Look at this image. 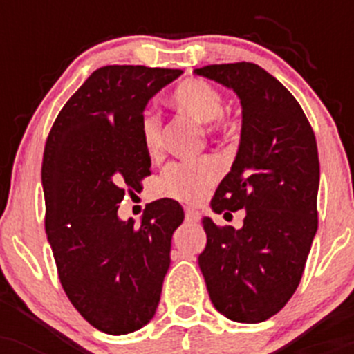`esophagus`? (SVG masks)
I'll return each instance as SVG.
<instances>
[{"instance_id":"obj_1","label":"esophagus","mask_w":354,"mask_h":354,"mask_svg":"<svg viewBox=\"0 0 354 354\" xmlns=\"http://www.w3.org/2000/svg\"><path fill=\"white\" fill-rule=\"evenodd\" d=\"M185 219H187L188 223H198V221L202 219V216H200L198 210L185 209Z\"/></svg>"}]
</instances>
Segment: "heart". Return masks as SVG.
I'll list each match as a JSON object with an SVG mask.
<instances>
[{"label":"heart","instance_id":"1","mask_svg":"<svg viewBox=\"0 0 354 354\" xmlns=\"http://www.w3.org/2000/svg\"><path fill=\"white\" fill-rule=\"evenodd\" d=\"M171 101L176 108L192 114L200 123H209V131L224 127V99L216 87L200 78H188L173 91ZM140 138L147 154L157 156L162 151V121L156 111L147 109L140 120ZM223 167L216 157L180 160L164 169L159 180V192L166 197L198 202L219 181Z\"/></svg>","mask_w":354,"mask_h":354}]
</instances>
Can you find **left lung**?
Returning a JSON list of instances; mask_svg holds the SVG:
<instances>
[{
  "label": "left lung",
  "mask_w": 354,
  "mask_h": 354,
  "mask_svg": "<svg viewBox=\"0 0 354 354\" xmlns=\"http://www.w3.org/2000/svg\"><path fill=\"white\" fill-rule=\"evenodd\" d=\"M195 73L233 91L243 114L236 157L210 203L217 214L243 209V226L217 227L205 217L198 266L217 312L259 324L296 291L315 238V135L291 92L259 65H209Z\"/></svg>",
  "instance_id": "8db88e82"
}]
</instances>
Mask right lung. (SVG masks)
<instances>
[{
	"label": "right lung",
	"mask_w": 354,
	"mask_h": 354,
	"mask_svg": "<svg viewBox=\"0 0 354 354\" xmlns=\"http://www.w3.org/2000/svg\"><path fill=\"white\" fill-rule=\"evenodd\" d=\"M183 70L130 65L95 70L56 118L44 149L46 234L71 305L95 329L130 334L151 322L183 223L178 202L147 203L138 226L118 207L151 157L140 138L149 101Z\"/></svg>",
	"instance_id": "add662e5"
}]
</instances>
